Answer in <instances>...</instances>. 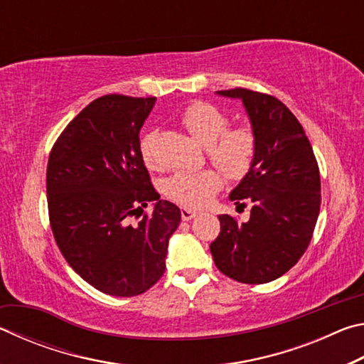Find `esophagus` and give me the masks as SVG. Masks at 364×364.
<instances>
[{
  "label": "esophagus",
  "instance_id": "obj_1",
  "mask_svg": "<svg viewBox=\"0 0 364 364\" xmlns=\"http://www.w3.org/2000/svg\"><path fill=\"white\" fill-rule=\"evenodd\" d=\"M197 215V212L196 210H191V208H183L181 210V218L184 220V221H189V220H193L194 217Z\"/></svg>",
  "mask_w": 364,
  "mask_h": 364
}]
</instances>
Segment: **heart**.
I'll return each instance as SVG.
<instances>
[{
	"instance_id": "obj_1",
	"label": "heart",
	"mask_w": 364,
	"mask_h": 364,
	"mask_svg": "<svg viewBox=\"0 0 364 364\" xmlns=\"http://www.w3.org/2000/svg\"><path fill=\"white\" fill-rule=\"evenodd\" d=\"M228 117L208 102H194L181 114V125L197 143L207 147L210 157L225 173L237 180L242 178L254 162L257 141L249 127L226 130ZM154 133L141 139L139 151L147 167L154 165ZM223 186L220 171L213 168L200 171H176L162 184L164 194L184 207H204L213 194Z\"/></svg>"
}]
</instances>
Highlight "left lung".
Returning <instances> with one entry per match:
<instances>
[{
    "label": "left lung",
    "instance_id": "1",
    "mask_svg": "<svg viewBox=\"0 0 364 364\" xmlns=\"http://www.w3.org/2000/svg\"><path fill=\"white\" fill-rule=\"evenodd\" d=\"M217 95L242 101L257 151L230 194L236 204L250 202V218L237 223L220 215L221 231L210 252L231 279L264 284L287 273L311 241L321 205L318 164L304 128L279 100L245 88Z\"/></svg>",
    "mask_w": 364,
    "mask_h": 364
}]
</instances>
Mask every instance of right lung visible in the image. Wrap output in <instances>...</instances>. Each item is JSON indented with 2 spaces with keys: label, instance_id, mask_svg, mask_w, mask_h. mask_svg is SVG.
Returning <instances> with one entry per match:
<instances>
[{
  "label": "right lung",
  "instance_id": "add662e5",
  "mask_svg": "<svg viewBox=\"0 0 364 364\" xmlns=\"http://www.w3.org/2000/svg\"><path fill=\"white\" fill-rule=\"evenodd\" d=\"M156 97L107 95L88 104L54 144L46 193L58 247L77 274L104 294L133 297L162 278L181 221L151 184L139 130ZM149 201L153 213L138 224Z\"/></svg>",
  "mask_w": 364,
  "mask_h": 364
}]
</instances>
